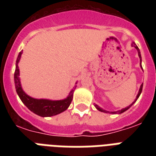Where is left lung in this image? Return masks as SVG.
Masks as SVG:
<instances>
[{
  "instance_id": "8db88e82",
  "label": "left lung",
  "mask_w": 156,
  "mask_h": 156,
  "mask_svg": "<svg viewBox=\"0 0 156 156\" xmlns=\"http://www.w3.org/2000/svg\"><path fill=\"white\" fill-rule=\"evenodd\" d=\"M131 45H132V47L135 48L136 49H137V51H138V56H139V58H140V66H141V68L143 69V67H142V65H141V62H142V57H141V53H140V51H139V48H138V46L136 45V44H135V43H134V42L132 43V44H131ZM143 84H142V85H141L140 89H139V91H138V95H137V97H136V100H134V101H133V102L132 103V104H131L130 105H129V106L126 107V108H122V109H121V110H120V111H117V112H111L110 113H122V112H126V110H128V109L129 108H130V107L132 106V105H133V104L136 102V100H138V97H139V95H140V94H141V93H142V90H143ZM95 108H96L98 109V110H99V111L103 112H107V113H108V112H109L105 111V110H104V109L101 108L100 107L98 106L97 104H95Z\"/></svg>"
}]
</instances>
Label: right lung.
<instances>
[{
	"label": "right lung",
	"mask_w": 156,
	"mask_h": 156,
	"mask_svg": "<svg viewBox=\"0 0 156 156\" xmlns=\"http://www.w3.org/2000/svg\"><path fill=\"white\" fill-rule=\"evenodd\" d=\"M23 51L19 52L16 61V69L14 72V83H15L16 91L18 93V96L22 100V102L27 107L28 109L33 112L36 115L40 116H52L61 113L62 112L66 111L70 105L71 101L73 100V90L76 88V86L71 90L66 99L62 100H37L27 95L21 87L20 78H19V68L18 64L20 61Z\"/></svg>",
	"instance_id": "1"
}]
</instances>
